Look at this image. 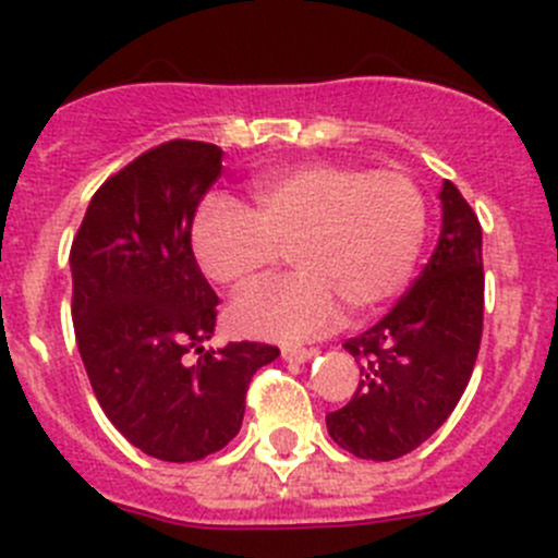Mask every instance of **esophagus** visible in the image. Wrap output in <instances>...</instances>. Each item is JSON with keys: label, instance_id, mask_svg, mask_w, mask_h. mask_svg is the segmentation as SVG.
<instances>
[{"label": "esophagus", "instance_id": "esophagus-1", "mask_svg": "<svg viewBox=\"0 0 558 558\" xmlns=\"http://www.w3.org/2000/svg\"><path fill=\"white\" fill-rule=\"evenodd\" d=\"M280 353H283L286 362H307V359L313 356L315 351H311V348H302V345H283L280 348Z\"/></svg>", "mask_w": 558, "mask_h": 558}]
</instances>
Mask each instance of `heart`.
<instances>
[{"label":"heart","instance_id":"b5f03b06","mask_svg":"<svg viewBox=\"0 0 558 558\" xmlns=\"http://www.w3.org/2000/svg\"><path fill=\"white\" fill-rule=\"evenodd\" d=\"M251 213L210 199L191 223V251L213 283L232 291L267 278L280 251L296 272L229 311L238 331L307 337L345 305L362 315L404 289L426 238V196L410 174L307 161L251 183Z\"/></svg>","mask_w":558,"mask_h":558}]
</instances>
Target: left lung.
I'll use <instances>...</instances> for the list:
<instances>
[{"instance_id": "8db88e82", "label": "left lung", "mask_w": 558, "mask_h": 558, "mask_svg": "<svg viewBox=\"0 0 558 558\" xmlns=\"http://www.w3.org/2000/svg\"><path fill=\"white\" fill-rule=\"evenodd\" d=\"M440 202V240L424 272L378 324L345 342L362 380L326 426L359 459L415 451L446 424L472 378L483 335V232L451 180Z\"/></svg>"}]
</instances>
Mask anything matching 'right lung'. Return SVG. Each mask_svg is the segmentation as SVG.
I'll use <instances>...</instances> for the list:
<instances>
[{
    "label": "right lung",
    "instance_id": "1",
    "mask_svg": "<svg viewBox=\"0 0 558 558\" xmlns=\"http://www.w3.org/2000/svg\"><path fill=\"white\" fill-rule=\"evenodd\" d=\"M223 150L170 140L110 174L72 240V324L105 415L143 453L199 461L243 426L267 342L205 348L218 296L191 251V223ZM195 359L191 360L190 356Z\"/></svg>",
    "mask_w": 558,
    "mask_h": 558
}]
</instances>
